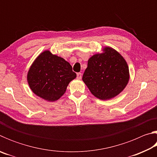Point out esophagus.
Wrapping results in <instances>:
<instances>
[{
    "label": "esophagus",
    "instance_id": "esophagus-1",
    "mask_svg": "<svg viewBox=\"0 0 157 157\" xmlns=\"http://www.w3.org/2000/svg\"><path fill=\"white\" fill-rule=\"evenodd\" d=\"M77 78H78V79H80L82 78V73H77Z\"/></svg>",
    "mask_w": 157,
    "mask_h": 157
}]
</instances>
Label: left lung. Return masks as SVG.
<instances>
[{
    "label": "left lung",
    "instance_id": "obj_1",
    "mask_svg": "<svg viewBox=\"0 0 157 157\" xmlns=\"http://www.w3.org/2000/svg\"><path fill=\"white\" fill-rule=\"evenodd\" d=\"M82 80L95 97L110 100L121 94L128 84V65L117 50L105 46L102 52L89 58Z\"/></svg>",
    "mask_w": 157,
    "mask_h": 157
}]
</instances>
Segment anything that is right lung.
I'll use <instances>...</instances> for the list:
<instances>
[{"label":"right lung","instance_id":"1","mask_svg":"<svg viewBox=\"0 0 157 157\" xmlns=\"http://www.w3.org/2000/svg\"><path fill=\"white\" fill-rule=\"evenodd\" d=\"M76 76L70 63L46 50L32 63L27 80L36 95L48 102H55L65 94L68 85Z\"/></svg>","mask_w":157,"mask_h":157}]
</instances>
